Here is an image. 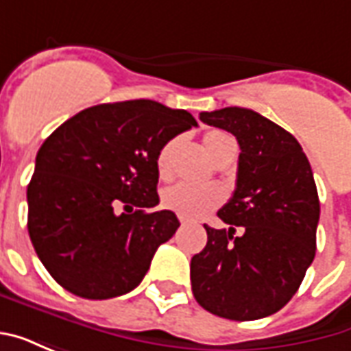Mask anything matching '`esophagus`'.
Masks as SVG:
<instances>
[{
  "label": "esophagus",
  "instance_id": "obj_1",
  "mask_svg": "<svg viewBox=\"0 0 351 351\" xmlns=\"http://www.w3.org/2000/svg\"><path fill=\"white\" fill-rule=\"evenodd\" d=\"M178 220H180V223H182V226H184V223H188V220H186V218H182V216H180Z\"/></svg>",
  "mask_w": 351,
  "mask_h": 351
}]
</instances>
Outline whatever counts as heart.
Instances as JSON below:
<instances>
[{"label":"heart","instance_id":"obj_1","mask_svg":"<svg viewBox=\"0 0 351 351\" xmlns=\"http://www.w3.org/2000/svg\"><path fill=\"white\" fill-rule=\"evenodd\" d=\"M203 145L214 163H218L229 152H237L233 137L223 131H208L203 137ZM176 148H178V138H171L161 146L156 156V171L163 180H167L173 175ZM221 199L223 193L216 186H193L188 182H178L163 190L161 205L184 218H201L220 205Z\"/></svg>","mask_w":351,"mask_h":351}]
</instances>
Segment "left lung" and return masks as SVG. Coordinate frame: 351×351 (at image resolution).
<instances>
[{
	"label": "left lung",
	"mask_w": 351,
	"mask_h": 351,
	"mask_svg": "<svg viewBox=\"0 0 351 351\" xmlns=\"http://www.w3.org/2000/svg\"><path fill=\"white\" fill-rule=\"evenodd\" d=\"M201 122L233 133L241 146L237 188L218 210L229 229L205 226L191 258L195 301L235 322L271 316L297 293L316 256L319 199L297 138L256 110L226 107Z\"/></svg>",
	"instance_id": "obj_1"
}]
</instances>
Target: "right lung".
<instances>
[{"mask_svg":"<svg viewBox=\"0 0 351 351\" xmlns=\"http://www.w3.org/2000/svg\"><path fill=\"white\" fill-rule=\"evenodd\" d=\"M197 125L182 108L135 99L84 108L37 152L27 231L58 284L84 299L130 293L180 226L160 203L156 156Z\"/></svg>","mask_w":351,"mask_h":351,"instance_id":"1","label":"right lung"}]
</instances>
